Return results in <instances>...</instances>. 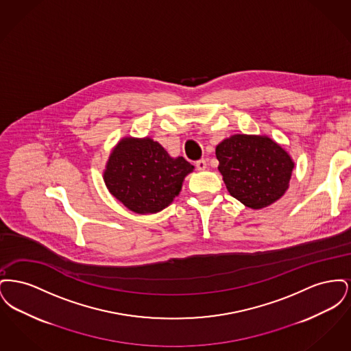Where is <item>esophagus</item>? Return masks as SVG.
<instances>
[{"label":"esophagus","mask_w":351,"mask_h":351,"mask_svg":"<svg viewBox=\"0 0 351 351\" xmlns=\"http://www.w3.org/2000/svg\"><path fill=\"white\" fill-rule=\"evenodd\" d=\"M196 168H197L199 171H204V169L206 168V160H205V159L197 160V162H196Z\"/></svg>","instance_id":"esophagus-1"}]
</instances>
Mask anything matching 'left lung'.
I'll return each mask as SVG.
<instances>
[{
  "instance_id": "1",
  "label": "left lung",
  "mask_w": 351,
  "mask_h": 351,
  "mask_svg": "<svg viewBox=\"0 0 351 351\" xmlns=\"http://www.w3.org/2000/svg\"><path fill=\"white\" fill-rule=\"evenodd\" d=\"M216 156L229 193L251 209L279 200L295 167L288 152L266 135H232L216 147Z\"/></svg>"
}]
</instances>
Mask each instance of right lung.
I'll return each mask as SVG.
<instances>
[{
  "instance_id": "add662e5",
  "label": "right lung",
  "mask_w": 351,
  "mask_h": 351,
  "mask_svg": "<svg viewBox=\"0 0 351 351\" xmlns=\"http://www.w3.org/2000/svg\"><path fill=\"white\" fill-rule=\"evenodd\" d=\"M193 166L183 156L171 158L151 138H123L113 149L104 182L109 192L134 213H158L182 191Z\"/></svg>"
}]
</instances>
